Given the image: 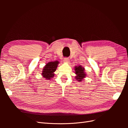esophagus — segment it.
<instances>
[{
    "label": "esophagus",
    "mask_w": 128,
    "mask_h": 128,
    "mask_svg": "<svg viewBox=\"0 0 128 128\" xmlns=\"http://www.w3.org/2000/svg\"><path fill=\"white\" fill-rule=\"evenodd\" d=\"M64 62H66V63H69V60L68 58H64Z\"/></svg>",
    "instance_id": "1"
}]
</instances>
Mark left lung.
Masks as SVG:
<instances>
[{"label": "left lung", "instance_id": "1", "mask_svg": "<svg viewBox=\"0 0 128 128\" xmlns=\"http://www.w3.org/2000/svg\"><path fill=\"white\" fill-rule=\"evenodd\" d=\"M74 70L76 74L75 78L78 82L83 81L84 78L86 77V74L85 72V68L82 66L78 65L75 66L74 67Z\"/></svg>", "mask_w": 128, "mask_h": 128}]
</instances>
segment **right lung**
Returning <instances> with one entry per match:
<instances>
[{"label": "right lung", "instance_id": "obj_1", "mask_svg": "<svg viewBox=\"0 0 128 128\" xmlns=\"http://www.w3.org/2000/svg\"><path fill=\"white\" fill-rule=\"evenodd\" d=\"M60 62L59 61H51L47 63L44 68H42V75L46 80H51L54 76L55 74L54 73L58 67V64Z\"/></svg>", "mask_w": 128, "mask_h": 128}]
</instances>
